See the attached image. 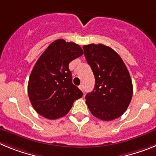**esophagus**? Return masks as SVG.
<instances>
[{
  "instance_id": "esophagus-1",
  "label": "esophagus",
  "mask_w": 156,
  "mask_h": 156,
  "mask_svg": "<svg viewBox=\"0 0 156 156\" xmlns=\"http://www.w3.org/2000/svg\"><path fill=\"white\" fill-rule=\"evenodd\" d=\"M79 88H80V89L81 90H82V91H83V89H84V88H83V84L80 85Z\"/></svg>"
}]
</instances>
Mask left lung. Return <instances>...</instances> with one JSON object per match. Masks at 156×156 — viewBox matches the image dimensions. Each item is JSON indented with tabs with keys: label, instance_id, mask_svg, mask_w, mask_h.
Segmentation results:
<instances>
[{
	"label": "left lung",
	"instance_id": "left-lung-1",
	"mask_svg": "<svg viewBox=\"0 0 156 156\" xmlns=\"http://www.w3.org/2000/svg\"><path fill=\"white\" fill-rule=\"evenodd\" d=\"M87 63L95 77L93 91L85 96L90 112L98 119H117L128 108L133 95V84L120 56L103 44L83 47Z\"/></svg>",
	"mask_w": 156,
	"mask_h": 156
}]
</instances>
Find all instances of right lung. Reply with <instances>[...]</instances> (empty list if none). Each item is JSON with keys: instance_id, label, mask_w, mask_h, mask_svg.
<instances>
[{"instance_id": "add662e5", "label": "right lung", "mask_w": 156, "mask_h": 156, "mask_svg": "<svg viewBox=\"0 0 156 156\" xmlns=\"http://www.w3.org/2000/svg\"><path fill=\"white\" fill-rule=\"evenodd\" d=\"M83 54L80 46L58 39L52 42L36 62L28 83V95L37 113L56 119L68 113L83 92L72 83L70 62Z\"/></svg>"}]
</instances>
